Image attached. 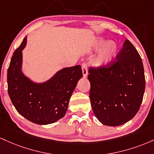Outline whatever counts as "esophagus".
Wrapping results in <instances>:
<instances>
[{
  "label": "esophagus",
  "mask_w": 154,
  "mask_h": 154,
  "mask_svg": "<svg viewBox=\"0 0 154 154\" xmlns=\"http://www.w3.org/2000/svg\"><path fill=\"white\" fill-rule=\"evenodd\" d=\"M82 72H83V75H84V78H86L88 75V70H87V66H86V64H83L82 66Z\"/></svg>",
  "instance_id": "1"
}]
</instances>
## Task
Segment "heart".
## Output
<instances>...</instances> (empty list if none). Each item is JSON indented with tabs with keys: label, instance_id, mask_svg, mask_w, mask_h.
Wrapping results in <instances>:
<instances>
[{
	"label": "heart",
	"instance_id": "obj_1",
	"mask_svg": "<svg viewBox=\"0 0 154 154\" xmlns=\"http://www.w3.org/2000/svg\"><path fill=\"white\" fill-rule=\"evenodd\" d=\"M119 46L114 41H108L103 38H98L92 44L91 51H99L93 59L92 65L96 68H105L115 60L118 54Z\"/></svg>",
	"mask_w": 154,
	"mask_h": 154
}]
</instances>
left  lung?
Here are the masks:
<instances>
[{
	"label": "left lung",
	"mask_w": 154,
	"mask_h": 154,
	"mask_svg": "<svg viewBox=\"0 0 154 154\" xmlns=\"http://www.w3.org/2000/svg\"><path fill=\"white\" fill-rule=\"evenodd\" d=\"M89 73L91 108L102 124L120 126L136 115L146 80L142 59L130 41H124L115 61L105 68H90Z\"/></svg>",
	"instance_id": "1"
}]
</instances>
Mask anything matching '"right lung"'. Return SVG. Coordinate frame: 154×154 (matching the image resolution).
Listing matches in <instances>:
<instances>
[{
  "label": "right lung",
  "mask_w": 154,
  "mask_h": 154,
  "mask_svg": "<svg viewBox=\"0 0 154 154\" xmlns=\"http://www.w3.org/2000/svg\"><path fill=\"white\" fill-rule=\"evenodd\" d=\"M26 44L27 37L11 57L7 72L8 95L17 112L27 120L40 125L52 124L66 113L70 97L83 76L82 68H65L46 82H32L22 70Z\"/></svg>",
  "instance_id": "obj_1"
}]
</instances>
